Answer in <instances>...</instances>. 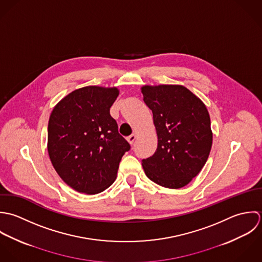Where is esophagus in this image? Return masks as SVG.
I'll use <instances>...</instances> for the list:
<instances>
[{
  "instance_id": "34e87169",
  "label": "esophagus",
  "mask_w": 262,
  "mask_h": 262,
  "mask_svg": "<svg viewBox=\"0 0 262 262\" xmlns=\"http://www.w3.org/2000/svg\"><path fill=\"white\" fill-rule=\"evenodd\" d=\"M136 139H137V136L135 135V134H133V135H130L129 137H127V142L130 144V145H133L134 144V142L136 141Z\"/></svg>"
}]
</instances>
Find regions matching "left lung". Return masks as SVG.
Returning a JSON list of instances; mask_svg holds the SVG:
<instances>
[{
  "label": "left lung",
  "mask_w": 262,
  "mask_h": 262,
  "mask_svg": "<svg viewBox=\"0 0 262 262\" xmlns=\"http://www.w3.org/2000/svg\"><path fill=\"white\" fill-rule=\"evenodd\" d=\"M144 101L153 112L157 150L142 161L147 177L177 189L187 185L209 158L212 132L205 103L181 85L143 86Z\"/></svg>",
  "instance_id": "8db88e82"
}]
</instances>
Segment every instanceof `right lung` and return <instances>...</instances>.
Returning <instances> with one entry per match:
<instances>
[{
	"instance_id": "add662e5",
	"label": "right lung",
	"mask_w": 262,
	"mask_h": 262,
	"mask_svg": "<svg viewBox=\"0 0 262 262\" xmlns=\"http://www.w3.org/2000/svg\"><path fill=\"white\" fill-rule=\"evenodd\" d=\"M118 94L116 87L87 86L53 107L49 155L59 177L78 192L96 194L108 188L121 158L130 149L109 112Z\"/></svg>"
}]
</instances>
